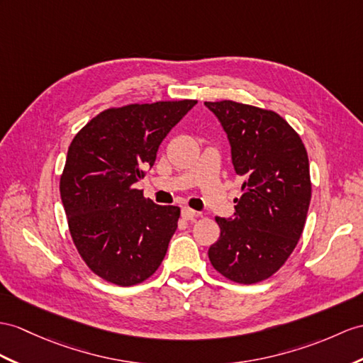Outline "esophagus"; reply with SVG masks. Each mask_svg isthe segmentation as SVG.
I'll return each instance as SVG.
<instances>
[{
    "mask_svg": "<svg viewBox=\"0 0 363 363\" xmlns=\"http://www.w3.org/2000/svg\"><path fill=\"white\" fill-rule=\"evenodd\" d=\"M182 217L184 220H192L194 217H197V212L194 211V209H191V208H183L182 209Z\"/></svg>",
    "mask_w": 363,
    "mask_h": 363,
    "instance_id": "34e87169",
    "label": "esophagus"
}]
</instances>
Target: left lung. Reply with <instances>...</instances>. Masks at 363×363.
<instances>
[{"label": "left lung", "instance_id": "1", "mask_svg": "<svg viewBox=\"0 0 363 363\" xmlns=\"http://www.w3.org/2000/svg\"><path fill=\"white\" fill-rule=\"evenodd\" d=\"M205 104L226 130L243 182L235 217H216L220 237L209 260L228 280L259 284L284 267L303 233L311 200L306 149L277 112L231 100Z\"/></svg>", "mask_w": 363, "mask_h": 363}]
</instances>
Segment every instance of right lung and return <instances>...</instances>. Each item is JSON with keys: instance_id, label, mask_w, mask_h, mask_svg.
<instances>
[{"instance_id": "right-lung-1", "label": "right lung", "mask_w": 363, "mask_h": 363, "mask_svg": "<svg viewBox=\"0 0 363 363\" xmlns=\"http://www.w3.org/2000/svg\"><path fill=\"white\" fill-rule=\"evenodd\" d=\"M197 100L109 108L79 129L60 179L61 201L79 257L118 286L149 279L160 267L180 217L135 188L158 146Z\"/></svg>"}]
</instances>
